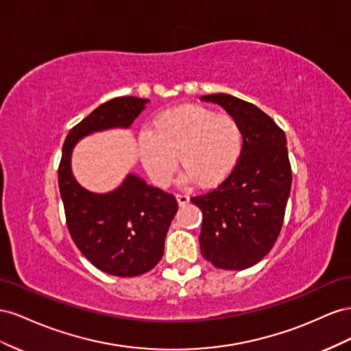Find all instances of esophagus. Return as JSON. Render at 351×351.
<instances>
[{
	"label": "esophagus",
	"instance_id": "1",
	"mask_svg": "<svg viewBox=\"0 0 351 351\" xmlns=\"http://www.w3.org/2000/svg\"><path fill=\"white\" fill-rule=\"evenodd\" d=\"M176 199L179 206H185L189 202V197L186 194H176Z\"/></svg>",
	"mask_w": 351,
	"mask_h": 351
}]
</instances>
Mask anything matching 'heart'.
Segmentation results:
<instances>
[{"label":"heart","instance_id":"obj_1","mask_svg":"<svg viewBox=\"0 0 351 351\" xmlns=\"http://www.w3.org/2000/svg\"><path fill=\"white\" fill-rule=\"evenodd\" d=\"M244 132L238 120L203 106H181L160 113L153 131L138 136L141 162L153 181L166 186L179 163L185 179L212 186L231 175L241 158Z\"/></svg>","mask_w":351,"mask_h":351}]
</instances>
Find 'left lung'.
I'll return each instance as SVG.
<instances>
[{
	"label": "left lung",
	"instance_id": "obj_1",
	"mask_svg": "<svg viewBox=\"0 0 351 351\" xmlns=\"http://www.w3.org/2000/svg\"><path fill=\"white\" fill-rule=\"evenodd\" d=\"M222 106L244 132L238 165L216 188L191 197L203 215L199 248L217 269L243 270L274 247L284 223L293 173L287 138L272 117L228 94L202 97Z\"/></svg>",
	"mask_w": 351,
	"mask_h": 351
}]
</instances>
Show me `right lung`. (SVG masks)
I'll list each match as a JSON object with an SVG mask.
<instances>
[{
    "label": "right lung",
    "mask_w": 351,
    "mask_h": 351,
    "mask_svg": "<svg viewBox=\"0 0 351 351\" xmlns=\"http://www.w3.org/2000/svg\"><path fill=\"white\" fill-rule=\"evenodd\" d=\"M145 103L148 99L117 97L97 107L70 129L58 165V188L70 237L97 269L114 276L143 275L160 262L178 202L173 194L134 175L113 193H89L75 181L70 154L86 134L131 126Z\"/></svg>",
    "instance_id": "obj_1"
}]
</instances>
